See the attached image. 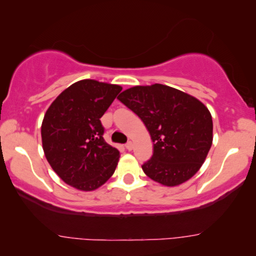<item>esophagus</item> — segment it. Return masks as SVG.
I'll return each instance as SVG.
<instances>
[{
	"label": "esophagus",
	"instance_id": "obj_1",
	"mask_svg": "<svg viewBox=\"0 0 256 256\" xmlns=\"http://www.w3.org/2000/svg\"><path fill=\"white\" fill-rule=\"evenodd\" d=\"M125 148H126V150H128V152H131V150L134 149V143H132V142H128V143H126Z\"/></svg>",
	"mask_w": 256,
	"mask_h": 256
}]
</instances>
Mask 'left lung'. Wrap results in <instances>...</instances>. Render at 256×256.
I'll use <instances>...</instances> for the list:
<instances>
[{
    "label": "left lung",
    "mask_w": 256,
    "mask_h": 256,
    "mask_svg": "<svg viewBox=\"0 0 256 256\" xmlns=\"http://www.w3.org/2000/svg\"><path fill=\"white\" fill-rule=\"evenodd\" d=\"M118 100L140 116L154 142L152 158L142 166L148 176L173 187L199 170L214 140L211 113L202 101L160 83L126 89Z\"/></svg>",
    "instance_id": "obj_1"
}]
</instances>
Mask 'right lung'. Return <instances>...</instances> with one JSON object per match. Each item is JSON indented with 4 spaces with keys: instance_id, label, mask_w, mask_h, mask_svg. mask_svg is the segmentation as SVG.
Instances as JSON below:
<instances>
[{
    "instance_id": "obj_1",
    "label": "right lung",
    "mask_w": 256,
    "mask_h": 256,
    "mask_svg": "<svg viewBox=\"0 0 256 256\" xmlns=\"http://www.w3.org/2000/svg\"><path fill=\"white\" fill-rule=\"evenodd\" d=\"M122 89L81 80L62 92L46 110L42 124L45 158L74 188L94 190L114 173L120 155L104 142L100 118Z\"/></svg>"
}]
</instances>
